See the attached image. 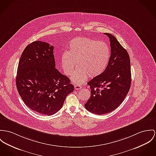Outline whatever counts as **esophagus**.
<instances>
[{
    "instance_id": "esophagus-1",
    "label": "esophagus",
    "mask_w": 156,
    "mask_h": 156,
    "mask_svg": "<svg viewBox=\"0 0 156 156\" xmlns=\"http://www.w3.org/2000/svg\"><path fill=\"white\" fill-rule=\"evenodd\" d=\"M82 87L80 86V85H74V88L75 90H80Z\"/></svg>"
}]
</instances>
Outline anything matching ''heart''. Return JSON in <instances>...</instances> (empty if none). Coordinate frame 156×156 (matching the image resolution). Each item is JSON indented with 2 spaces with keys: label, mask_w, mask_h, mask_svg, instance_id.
<instances>
[{
  "label": "heart",
  "mask_w": 156,
  "mask_h": 156,
  "mask_svg": "<svg viewBox=\"0 0 156 156\" xmlns=\"http://www.w3.org/2000/svg\"><path fill=\"white\" fill-rule=\"evenodd\" d=\"M69 51H65L61 56L62 67L67 75H71L76 63L79 68L72 76V83L81 85L88 76L96 77L106 69L110 58L108 44L95 39L78 37L69 44Z\"/></svg>",
  "instance_id": "b5f03b06"
}]
</instances>
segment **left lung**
<instances>
[{"instance_id": "1", "label": "left lung", "mask_w": 156, "mask_h": 156, "mask_svg": "<svg viewBox=\"0 0 156 156\" xmlns=\"http://www.w3.org/2000/svg\"><path fill=\"white\" fill-rule=\"evenodd\" d=\"M105 34L110 40V57L105 71L87 83L91 95L84 105L88 111L97 115L106 114L118 108L131 84V61L128 51L115 36Z\"/></svg>"}]
</instances>
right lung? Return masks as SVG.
<instances>
[{
	"label": "right lung",
	"mask_w": 156,
	"mask_h": 156,
	"mask_svg": "<svg viewBox=\"0 0 156 156\" xmlns=\"http://www.w3.org/2000/svg\"><path fill=\"white\" fill-rule=\"evenodd\" d=\"M53 46L36 41L24 49L19 61L16 85L24 103L48 116L58 112L73 91L69 79L55 68Z\"/></svg>",
	"instance_id": "1"
}]
</instances>
